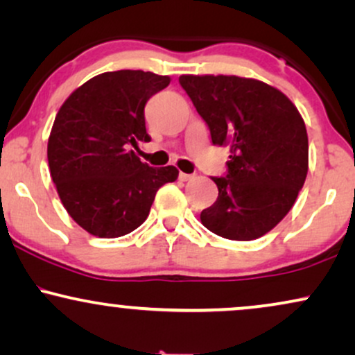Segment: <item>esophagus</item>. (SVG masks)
I'll use <instances>...</instances> for the list:
<instances>
[{
	"instance_id": "obj_1",
	"label": "esophagus",
	"mask_w": 355,
	"mask_h": 355,
	"mask_svg": "<svg viewBox=\"0 0 355 355\" xmlns=\"http://www.w3.org/2000/svg\"><path fill=\"white\" fill-rule=\"evenodd\" d=\"M178 178H180L182 182H190V180H193V178H195V175H193V173L180 172V175H178Z\"/></svg>"
}]
</instances>
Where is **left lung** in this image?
Wrapping results in <instances>:
<instances>
[{
    "mask_svg": "<svg viewBox=\"0 0 355 355\" xmlns=\"http://www.w3.org/2000/svg\"><path fill=\"white\" fill-rule=\"evenodd\" d=\"M182 88L208 124L214 146H230L218 200L201 211L206 230L231 241L272 231L295 205L308 173V134L280 89L236 75H182Z\"/></svg>",
    "mask_w": 355,
    "mask_h": 355,
    "instance_id": "left-lung-1",
    "label": "left lung"
}]
</instances>
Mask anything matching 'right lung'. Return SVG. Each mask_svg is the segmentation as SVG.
Listing matches in <instances>:
<instances>
[{"mask_svg":"<svg viewBox=\"0 0 355 355\" xmlns=\"http://www.w3.org/2000/svg\"><path fill=\"white\" fill-rule=\"evenodd\" d=\"M170 77L142 70L96 75L60 106L47 144L49 168L62 205L89 234L113 239L137 230L155 193L175 182L173 165L154 168L136 155L150 141L144 107Z\"/></svg>","mask_w":355,"mask_h":355,"instance_id":"1","label":"right lung"}]
</instances>
